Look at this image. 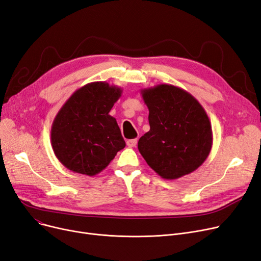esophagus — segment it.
Returning a JSON list of instances; mask_svg holds the SVG:
<instances>
[{
  "label": "esophagus",
  "instance_id": "esophagus-1",
  "mask_svg": "<svg viewBox=\"0 0 261 261\" xmlns=\"http://www.w3.org/2000/svg\"><path fill=\"white\" fill-rule=\"evenodd\" d=\"M137 142H138L137 139H129V140L126 141V144H127V146H129V147H134V146L137 145Z\"/></svg>",
  "mask_w": 261,
  "mask_h": 261
}]
</instances>
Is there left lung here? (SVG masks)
Listing matches in <instances>:
<instances>
[{
  "label": "left lung",
  "mask_w": 261,
  "mask_h": 261,
  "mask_svg": "<svg viewBox=\"0 0 261 261\" xmlns=\"http://www.w3.org/2000/svg\"><path fill=\"white\" fill-rule=\"evenodd\" d=\"M150 130L138 141L146 164L165 179H177L203 165L213 146L212 123L203 106L179 87L160 84L140 90Z\"/></svg>",
  "instance_id": "1"
}]
</instances>
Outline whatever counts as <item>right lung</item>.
Masks as SVG:
<instances>
[{"label": "right lung", "mask_w": 261, "mask_h": 261, "mask_svg": "<svg viewBox=\"0 0 261 261\" xmlns=\"http://www.w3.org/2000/svg\"><path fill=\"white\" fill-rule=\"evenodd\" d=\"M122 91L106 82L89 83L59 109L52 124L51 144L67 169L94 176L125 147L118 123L109 115Z\"/></svg>", "instance_id": "1"}]
</instances>
